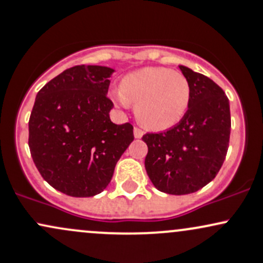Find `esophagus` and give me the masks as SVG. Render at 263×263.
Segmentation results:
<instances>
[{"instance_id": "34e87169", "label": "esophagus", "mask_w": 263, "mask_h": 263, "mask_svg": "<svg viewBox=\"0 0 263 263\" xmlns=\"http://www.w3.org/2000/svg\"><path fill=\"white\" fill-rule=\"evenodd\" d=\"M143 130L142 129H139V128H134V137L135 138H138V139H139V138H142L143 137Z\"/></svg>"}]
</instances>
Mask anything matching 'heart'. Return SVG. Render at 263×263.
Wrapping results in <instances>:
<instances>
[{
    "instance_id": "heart-1",
    "label": "heart",
    "mask_w": 263,
    "mask_h": 263,
    "mask_svg": "<svg viewBox=\"0 0 263 263\" xmlns=\"http://www.w3.org/2000/svg\"><path fill=\"white\" fill-rule=\"evenodd\" d=\"M112 98L124 108L137 104V118L152 130H165L179 123L188 111L191 83L182 72L165 67H144L121 80Z\"/></svg>"
}]
</instances>
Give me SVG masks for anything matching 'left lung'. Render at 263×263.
Listing matches in <instances>:
<instances>
[{"instance_id": "left-lung-1", "label": "left lung", "mask_w": 263, "mask_h": 263, "mask_svg": "<svg viewBox=\"0 0 263 263\" xmlns=\"http://www.w3.org/2000/svg\"><path fill=\"white\" fill-rule=\"evenodd\" d=\"M192 87L184 118L166 132L148 133L145 171L158 191L194 193L214 179L224 162L231 134L230 101L207 76L179 65Z\"/></svg>"}]
</instances>
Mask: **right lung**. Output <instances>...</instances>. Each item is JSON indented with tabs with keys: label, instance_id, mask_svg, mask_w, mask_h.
<instances>
[{
	"label": "right lung",
	"instance_id": "1",
	"mask_svg": "<svg viewBox=\"0 0 263 263\" xmlns=\"http://www.w3.org/2000/svg\"><path fill=\"white\" fill-rule=\"evenodd\" d=\"M115 70L79 65L37 92L29 121V146L36 168L56 191L92 197L111 180L115 165L134 140L133 125L114 124L106 97Z\"/></svg>",
	"mask_w": 263,
	"mask_h": 263
}]
</instances>
